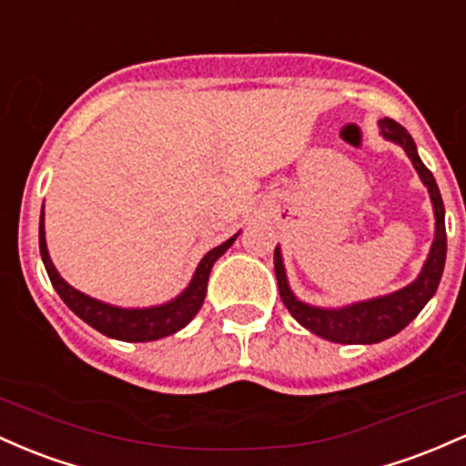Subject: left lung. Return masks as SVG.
<instances>
[{
	"mask_svg": "<svg viewBox=\"0 0 466 466\" xmlns=\"http://www.w3.org/2000/svg\"><path fill=\"white\" fill-rule=\"evenodd\" d=\"M380 134L388 140H394L405 149L410 156L411 165L416 167L422 185L427 187L433 205V216H436V238H433L430 255L422 264L420 275L405 289L390 292V295L376 297V299L350 303L343 308H319L303 303L292 295L289 279H286L284 259H281L279 247L275 248V275L277 286L284 306L306 330H310L317 337L328 339L332 343H379L385 339L399 334L410 321H414L418 312L425 308V303L431 299L433 292L438 290L441 277L444 270V259H447V231H444V205L441 191H438L433 174L422 165L418 156L416 143L402 125L391 118L379 120Z\"/></svg>",
	"mask_w": 466,
	"mask_h": 466,
	"instance_id": "obj_1",
	"label": "left lung"
}]
</instances>
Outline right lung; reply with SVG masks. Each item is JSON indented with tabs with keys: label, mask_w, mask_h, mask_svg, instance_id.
Returning <instances> with one entry per match:
<instances>
[{
	"label": "right lung",
	"mask_w": 466,
	"mask_h": 466,
	"mask_svg": "<svg viewBox=\"0 0 466 466\" xmlns=\"http://www.w3.org/2000/svg\"><path fill=\"white\" fill-rule=\"evenodd\" d=\"M239 235V233H238ZM228 238L227 242L219 244L213 250L202 258L198 264L196 273H193L189 286L176 297V299L163 303V306H151V308H118L112 303L98 301L94 297L83 295L81 290L72 289L70 284L56 273L55 264H52L48 247H46V228H44V211L39 218V250L41 259H44L46 270L55 286V290L59 292V297L64 303L75 312L76 317H81L87 326H92L94 330L106 334L109 339H118V341H156V339L169 337L177 330L187 326L193 317L198 315V310L202 308L207 295V281L211 275L213 264L218 258H222L235 238Z\"/></svg>",
	"instance_id": "right-lung-1"
}]
</instances>
